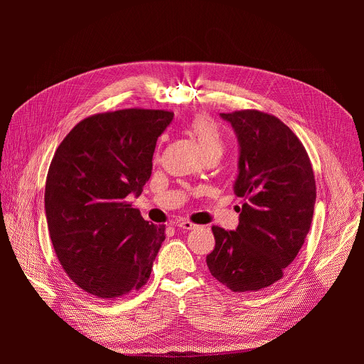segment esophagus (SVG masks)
I'll return each instance as SVG.
<instances>
[{
	"instance_id": "obj_1",
	"label": "esophagus",
	"mask_w": 364,
	"mask_h": 364,
	"mask_svg": "<svg viewBox=\"0 0 364 364\" xmlns=\"http://www.w3.org/2000/svg\"><path fill=\"white\" fill-rule=\"evenodd\" d=\"M177 226L180 228V229H184V230H191V229H194L196 228V225L193 223V222H190V220H180V222H177Z\"/></svg>"
}]
</instances>
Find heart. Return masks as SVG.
Masks as SVG:
<instances>
[{"mask_svg": "<svg viewBox=\"0 0 364 364\" xmlns=\"http://www.w3.org/2000/svg\"><path fill=\"white\" fill-rule=\"evenodd\" d=\"M188 132L197 139L203 154H220L225 149V138L219 125L207 115H196L188 124Z\"/></svg>", "mask_w": 364, "mask_h": 364, "instance_id": "b5f03b06", "label": "heart"}]
</instances>
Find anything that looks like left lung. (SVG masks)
I'll use <instances>...</instances> for the list:
<instances>
[{
    "label": "left lung",
    "instance_id": "1",
    "mask_svg": "<svg viewBox=\"0 0 364 364\" xmlns=\"http://www.w3.org/2000/svg\"><path fill=\"white\" fill-rule=\"evenodd\" d=\"M235 129L239 176L236 230L213 226L215 249L205 257L210 274L233 292L267 288L284 277L309 232L316 178L298 136L277 117L243 109L220 114Z\"/></svg>",
    "mask_w": 364,
    "mask_h": 364
}]
</instances>
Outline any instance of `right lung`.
<instances>
[{
	"mask_svg": "<svg viewBox=\"0 0 364 364\" xmlns=\"http://www.w3.org/2000/svg\"><path fill=\"white\" fill-rule=\"evenodd\" d=\"M173 117L141 108L87 117L51 160L44 191L51 243L68 277L97 298H124L151 275L166 226L149 225L128 200L149 180L155 144Z\"/></svg>",
	"mask_w": 364,
	"mask_h": 364,
	"instance_id": "1",
	"label": "right lung"
}]
</instances>
